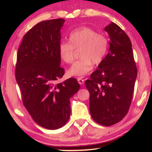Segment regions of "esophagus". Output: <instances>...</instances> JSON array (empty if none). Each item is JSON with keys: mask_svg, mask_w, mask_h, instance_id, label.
<instances>
[{"mask_svg": "<svg viewBox=\"0 0 152 152\" xmlns=\"http://www.w3.org/2000/svg\"><path fill=\"white\" fill-rule=\"evenodd\" d=\"M78 83L80 84V85L84 84V80L82 78H78Z\"/></svg>", "mask_w": 152, "mask_h": 152, "instance_id": "34e87169", "label": "esophagus"}]
</instances>
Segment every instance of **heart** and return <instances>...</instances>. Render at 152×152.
I'll return each mask as SVG.
<instances>
[{
    "label": "heart",
    "instance_id": "obj_1",
    "mask_svg": "<svg viewBox=\"0 0 152 152\" xmlns=\"http://www.w3.org/2000/svg\"><path fill=\"white\" fill-rule=\"evenodd\" d=\"M69 43L62 42L59 45V54L61 60L68 64L75 60V50L79 51L80 59L69 69L70 76L82 77L92 70L93 64L99 65L106 56L109 42L106 36L97 33L88 27H80L72 32Z\"/></svg>",
    "mask_w": 152,
    "mask_h": 152
}]
</instances>
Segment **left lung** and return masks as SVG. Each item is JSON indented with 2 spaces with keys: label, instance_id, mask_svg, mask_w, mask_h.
I'll return each instance as SVG.
<instances>
[{
  "label": "left lung",
  "instance_id": "1",
  "mask_svg": "<svg viewBox=\"0 0 152 152\" xmlns=\"http://www.w3.org/2000/svg\"><path fill=\"white\" fill-rule=\"evenodd\" d=\"M109 50L98 69L85 82L90 93V112L94 121L110 126L121 121L129 109L137 70L132 42L115 23L104 28Z\"/></svg>",
  "mask_w": 152,
  "mask_h": 152
}]
</instances>
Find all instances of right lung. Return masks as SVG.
<instances>
[{
    "label": "right lung",
    "mask_w": 152,
    "mask_h": 152,
    "mask_svg": "<svg viewBox=\"0 0 152 152\" xmlns=\"http://www.w3.org/2000/svg\"><path fill=\"white\" fill-rule=\"evenodd\" d=\"M63 19L43 20L23 36L18 50L15 77L23 103L41 127L58 129L70 118V100L80 86L76 78L61 83L62 78L59 45Z\"/></svg>",
    "instance_id": "right-lung-1"
}]
</instances>
